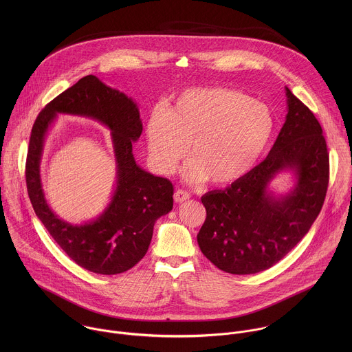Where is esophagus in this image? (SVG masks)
Instances as JSON below:
<instances>
[{
  "label": "esophagus",
  "instance_id": "1",
  "mask_svg": "<svg viewBox=\"0 0 352 352\" xmlns=\"http://www.w3.org/2000/svg\"><path fill=\"white\" fill-rule=\"evenodd\" d=\"M190 194L187 192V191H184V190H177L176 192H175V195H173V199L176 203H183L184 201H187V199H190Z\"/></svg>",
  "mask_w": 352,
  "mask_h": 352
}]
</instances>
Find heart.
Masks as SVG:
<instances>
[{"mask_svg":"<svg viewBox=\"0 0 352 352\" xmlns=\"http://www.w3.org/2000/svg\"><path fill=\"white\" fill-rule=\"evenodd\" d=\"M275 129L271 108L240 91L192 88L180 94L169 108L151 109L146 144L161 173H173L190 146L187 180L225 187L252 170Z\"/></svg>","mask_w":352,"mask_h":352,"instance_id":"b5f03b06","label":"heart"}]
</instances>
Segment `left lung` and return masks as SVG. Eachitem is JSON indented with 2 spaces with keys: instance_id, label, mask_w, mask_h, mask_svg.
Segmentation results:
<instances>
[{
  "instance_id": "1",
  "label": "left lung",
  "mask_w": 352,
  "mask_h": 352,
  "mask_svg": "<svg viewBox=\"0 0 352 352\" xmlns=\"http://www.w3.org/2000/svg\"><path fill=\"white\" fill-rule=\"evenodd\" d=\"M287 115L263 162L226 190L201 197L206 221L201 253L219 270L248 275L264 271L292 251L321 211L329 180V155L313 112L286 87ZM283 171L294 187L275 195L270 183Z\"/></svg>"
}]
</instances>
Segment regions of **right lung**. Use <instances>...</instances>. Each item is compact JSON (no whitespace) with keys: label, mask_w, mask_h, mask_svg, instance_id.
<instances>
[{"label":"right lung","mask_w":352,"mask_h":352,"mask_svg":"<svg viewBox=\"0 0 352 352\" xmlns=\"http://www.w3.org/2000/svg\"><path fill=\"white\" fill-rule=\"evenodd\" d=\"M58 114L87 117L111 131L117 166L114 192L101 214L82 224L59 219L45 199L41 184L44 142ZM141 133L137 102L92 74L49 102L34 123L25 165L32 207L55 243L91 272L115 275L133 268L148 252L155 221L173 207L172 183L142 169L134 158L133 144Z\"/></svg>","instance_id":"right-lung-1"}]
</instances>
